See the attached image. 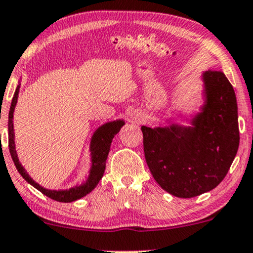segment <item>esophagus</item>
<instances>
[{
    "mask_svg": "<svg viewBox=\"0 0 253 253\" xmlns=\"http://www.w3.org/2000/svg\"><path fill=\"white\" fill-rule=\"evenodd\" d=\"M131 120H132V122H135V123H139V122L142 121V116L139 114H132Z\"/></svg>",
    "mask_w": 253,
    "mask_h": 253,
    "instance_id": "esophagus-1",
    "label": "esophagus"
}]
</instances>
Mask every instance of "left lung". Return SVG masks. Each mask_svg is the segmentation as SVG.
<instances>
[{"label": "left lung", "mask_w": 253, "mask_h": 253, "mask_svg": "<svg viewBox=\"0 0 253 253\" xmlns=\"http://www.w3.org/2000/svg\"><path fill=\"white\" fill-rule=\"evenodd\" d=\"M206 104L193 126H142L144 156L156 182L177 198L212 191L226 176L239 147L236 93L221 71L204 73Z\"/></svg>", "instance_id": "left-lung-1"}]
</instances>
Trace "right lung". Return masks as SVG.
I'll list each match as a JSON object with an SVG mask.
<instances>
[{"instance_id": "add662e5", "label": "right lung", "mask_w": 253, "mask_h": 253, "mask_svg": "<svg viewBox=\"0 0 253 253\" xmlns=\"http://www.w3.org/2000/svg\"><path fill=\"white\" fill-rule=\"evenodd\" d=\"M19 88L20 85L16 87L13 99H11V105L10 110H9V121H8V139H9V151H10L11 159L15 163V167H16L21 176L25 179L27 182L31 183L33 187L40 191L42 194L46 195L53 200L59 201V203H72V201L78 200V199L85 197L86 194H88L92 189L98 185L100 179L103 177L104 170H105V163L106 159H108L110 147H111L112 138L115 137V135H117L118 131L121 130V127L124 126L123 121H114L110 122V123L104 124L96 130V132L93 133L91 139V161H92V167L90 170V175H88L87 180L85 182H83L80 186H76L71 189H66V191H49V189L43 188L39 183L35 182L34 180L27 174L25 168L21 166L17 159L16 150H15V142H14V126H13V114L15 105L17 102V96H19Z\"/></svg>"}]
</instances>
